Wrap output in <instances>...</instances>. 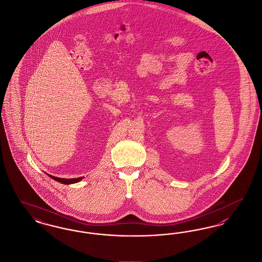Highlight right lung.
<instances>
[{
    "label": "right lung",
    "mask_w": 262,
    "mask_h": 262,
    "mask_svg": "<svg viewBox=\"0 0 262 262\" xmlns=\"http://www.w3.org/2000/svg\"><path fill=\"white\" fill-rule=\"evenodd\" d=\"M50 178H53L54 180L63 183V184H71V183H76V182H79L80 180H82L83 178H56V177H53V176H50Z\"/></svg>",
    "instance_id": "1"
}]
</instances>
